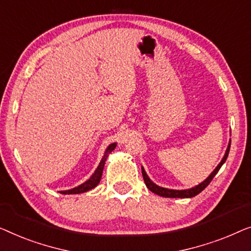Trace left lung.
<instances>
[{
  "label": "left lung",
  "instance_id": "1",
  "mask_svg": "<svg viewBox=\"0 0 251 251\" xmlns=\"http://www.w3.org/2000/svg\"><path fill=\"white\" fill-rule=\"evenodd\" d=\"M230 147H231V141L228 142V147L226 149V152H225L223 159L220 162V164L217 165V167L214 169L213 173L208 176V177L204 179L202 183H200V184H198L196 186H193L191 189H186V190H172V189H166V188H161V186H158L157 184H154V183L151 181L149 178V176L147 175L146 171H144V168L142 167V175H143V179H144V183H146L147 188L150 190L151 192L156 193L158 196H161V197H165V198H192L197 195H199V193L204 190L208 186V184L211 182V179L214 178V176L217 174L218 171H220V168L223 166V164L225 161H226V158L228 156V152H230Z\"/></svg>",
  "mask_w": 251,
  "mask_h": 251
}]
</instances>
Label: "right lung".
<instances>
[{
	"label": "right lung",
	"mask_w": 251,
	"mask_h": 251,
	"mask_svg": "<svg viewBox=\"0 0 251 251\" xmlns=\"http://www.w3.org/2000/svg\"><path fill=\"white\" fill-rule=\"evenodd\" d=\"M116 146H117V143H111L110 146L107 148V150H105V152L103 154V157H102V159L100 161V164H99L98 168L95 169L93 175H92L86 182H84L83 184L76 186V188H74L72 190L60 191V193H62V195H78V193H84V192L90 191V190H92V189H94L95 186H97L99 183H100V179H101V176H102V172H103L105 160H107L109 153L112 152V150L115 149Z\"/></svg>",
	"instance_id": "obj_1"
}]
</instances>
